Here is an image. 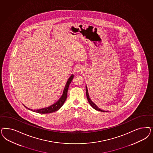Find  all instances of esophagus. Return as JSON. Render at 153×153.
<instances>
[{"label": "esophagus", "mask_w": 153, "mask_h": 153, "mask_svg": "<svg viewBox=\"0 0 153 153\" xmlns=\"http://www.w3.org/2000/svg\"><path fill=\"white\" fill-rule=\"evenodd\" d=\"M75 71L76 73H80V72L82 71V68L80 66H77L76 68H75Z\"/></svg>", "instance_id": "esophagus-1"}]
</instances>
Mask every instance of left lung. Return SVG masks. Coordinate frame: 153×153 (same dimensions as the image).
Wrapping results in <instances>:
<instances>
[{"mask_svg":"<svg viewBox=\"0 0 153 153\" xmlns=\"http://www.w3.org/2000/svg\"><path fill=\"white\" fill-rule=\"evenodd\" d=\"M85 91H86L87 98L88 99V101L89 104H90V105H91L93 108H94V109H95V110H96L100 111H102V112H107L106 111H104V110H101L100 108H99L97 106V105H96V104H94V102L91 101V99L89 98V96L88 94V89H87V86H85Z\"/></svg>","mask_w":153,"mask_h":153,"instance_id":"1","label":"left lung"}]
</instances>
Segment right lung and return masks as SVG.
Instances as JSON below:
<instances>
[{
	"label": "right lung",
	"instance_id": "obj_1",
	"mask_svg": "<svg viewBox=\"0 0 153 153\" xmlns=\"http://www.w3.org/2000/svg\"><path fill=\"white\" fill-rule=\"evenodd\" d=\"M73 78H74V75H73V74H72L70 76V78L67 81L66 84L65 85L64 90L63 91V94H62V96L60 97V99L59 100V101H57L56 103L53 104L52 105L50 106L49 107L45 108H40V109H38V110H31V109H30V108H26L25 106H25L26 108L29 109L30 110H31L33 111H34L36 113L40 114L51 113H53V112L57 111L64 105L66 100L67 96H68V88H69V85L70 84L71 82L72 81Z\"/></svg>",
	"mask_w": 153,
	"mask_h": 153
}]
</instances>
